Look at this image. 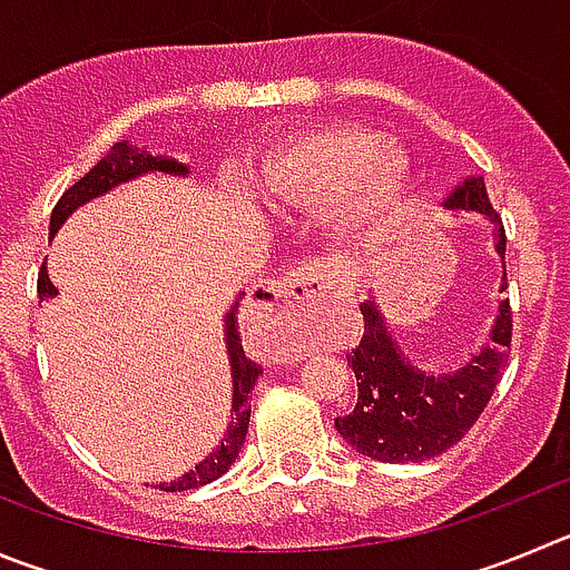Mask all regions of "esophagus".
<instances>
[{
	"mask_svg": "<svg viewBox=\"0 0 570 570\" xmlns=\"http://www.w3.org/2000/svg\"><path fill=\"white\" fill-rule=\"evenodd\" d=\"M340 292H343L340 281L323 264L297 261L295 267L286 269L281 278L258 286L247 297V303L249 309L267 312L273 317H284L292 315L295 309H303V306H317V303L332 301Z\"/></svg>",
	"mask_w": 570,
	"mask_h": 570,
	"instance_id": "obj_1",
	"label": "esophagus"
}]
</instances>
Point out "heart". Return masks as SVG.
Here are the masks:
<instances>
[{
  "instance_id": "heart-1",
  "label": "heart",
  "mask_w": 570,
  "mask_h": 570,
  "mask_svg": "<svg viewBox=\"0 0 570 570\" xmlns=\"http://www.w3.org/2000/svg\"><path fill=\"white\" fill-rule=\"evenodd\" d=\"M407 174L411 163L399 142L337 124L275 146L261 157L249 185L275 207H321L337 196V222L357 227L396 207Z\"/></svg>"
}]
</instances>
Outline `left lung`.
<instances>
[{
    "label": "left lung",
    "instance_id": "left-lung-1",
    "mask_svg": "<svg viewBox=\"0 0 570 570\" xmlns=\"http://www.w3.org/2000/svg\"><path fill=\"white\" fill-rule=\"evenodd\" d=\"M446 210H478L494 225V249L507 255V230L487 196L483 177H470L446 196ZM507 289V273L503 286ZM363 340L348 354L357 376V402L334 419L337 433L357 453L385 464H419L459 444L478 422L501 382L512 345V309L501 301L489 343L450 374L416 368L387 334L385 317L374 301L360 306Z\"/></svg>",
    "mask_w": 570,
    "mask_h": 570
}]
</instances>
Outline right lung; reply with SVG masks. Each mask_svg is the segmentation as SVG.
<instances>
[{"label": "right lung", "mask_w": 570, "mask_h": 570, "mask_svg": "<svg viewBox=\"0 0 570 570\" xmlns=\"http://www.w3.org/2000/svg\"><path fill=\"white\" fill-rule=\"evenodd\" d=\"M171 174V177H188V165L177 163L174 157H159V154H148L142 148L131 146L129 140L115 142V146L106 151V157L95 165L92 171L87 177L78 179L72 188L63 190L61 199L56 202L50 216V238L56 236L58 227L67 222L69 213H76L78 207L87 205L89 199L95 196L109 194L111 188L117 185L129 183V179L142 177V174ZM58 289L52 286L50 275H47V267H41L39 273V297L47 301V297H56ZM238 297L236 303L230 306L225 317V340H227V357H230V371H233V422L227 424L225 439L219 441V446L207 455L202 464H196L194 470L185 472L179 481L171 483H159V489L165 492H183V489H196L205 487V483L216 481V478L225 475L227 470L233 466V461L238 459V450H242L244 439H247V428H249V396H253L255 380L261 374V365H255L253 360H247L242 348V334H238Z\"/></svg>", "instance_id": "add662e5"}]
</instances>
